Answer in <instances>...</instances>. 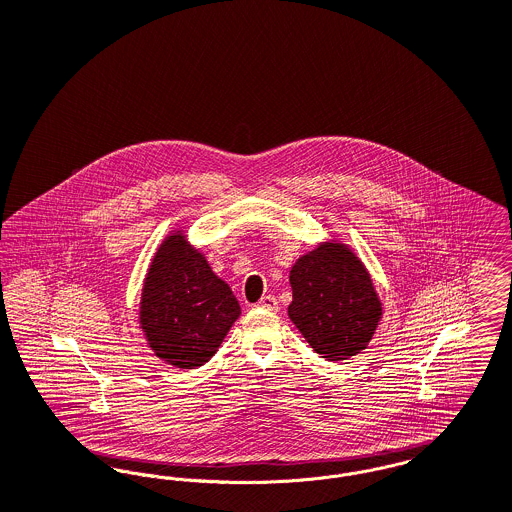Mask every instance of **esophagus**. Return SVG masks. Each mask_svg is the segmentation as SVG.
<instances>
[{"label":"esophagus","mask_w":512,"mask_h":512,"mask_svg":"<svg viewBox=\"0 0 512 512\" xmlns=\"http://www.w3.org/2000/svg\"><path fill=\"white\" fill-rule=\"evenodd\" d=\"M257 307H261V309H269V311H276L278 309V301L274 296H263L259 303H257Z\"/></svg>","instance_id":"34e87169"}]
</instances>
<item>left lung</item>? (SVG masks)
Listing matches in <instances>:
<instances>
[{
    "mask_svg": "<svg viewBox=\"0 0 512 512\" xmlns=\"http://www.w3.org/2000/svg\"><path fill=\"white\" fill-rule=\"evenodd\" d=\"M288 315L309 346L329 361L367 348L383 307L373 280L344 243H321L301 255L290 271Z\"/></svg>",
    "mask_w": 512,
    "mask_h": 512,
    "instance_id": "obj_1",
    "label": "left lung"
}]
</instances>
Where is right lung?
<instances>
[{
	"mask_svg": "<svg viewBox=\"0 0 512 512\" xmlns=\"http://www.w3.org/2000/svg\"><path fill=\"white\" fill-rule=\"evenodd\" d=\"M240 313L230 286L181 232L162 241L139 309V325L160 360L180 369L201 367L216 354Z\"/></svg>",
	"mask_w": 512,
	"mask_h": 512,
	"instance_id": "1",
	"label": "right lung"
}]
</instances>
